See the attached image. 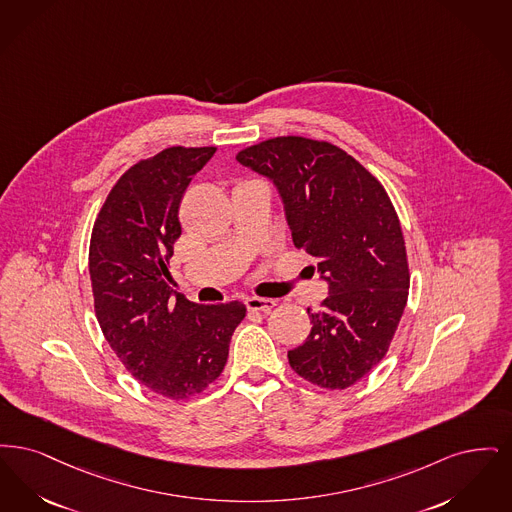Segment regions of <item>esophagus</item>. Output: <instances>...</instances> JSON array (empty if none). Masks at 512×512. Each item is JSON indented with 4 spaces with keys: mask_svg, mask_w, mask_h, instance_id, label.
Returning <instances> with one entry per match:
<instances>
[{
    "mask_svg": "<svg viewBox=\"0 0 512 512\" xmlns=\"http://www.w3.org/2000/svg\"><path fill=\"white\" fill-rule=\"evenodd\" d=\"M246 308L250 310V312H264L269 313L275 306H277V302L275 300H271V298H256V296H252V298H246Z\"/></svg>",
    "mask_w": 512,
    "mask_h": 512,
    "instance_id": "obj_1",
    "label": "esophagus"
}]
</instances>
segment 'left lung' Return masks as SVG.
Returning <instances> with one entry per match:
<instances>
[{"mask_svg":"<svg viewBox=\"0 0 512 512\" xmlns=\"http://www.w3.org/2000/svg\"><path fill=\"white\" fill-rule=\"evenodd\" d=\"M237 160L273 181L296 248L317 262L329 296L308 315L312 333L289 352L308 382L344 390L371 373L400 325L409 294L405 241L375 176L333 143L273 137Z\"/></svg>","mask_w":512,"mask_h":512,"instance_id":"obj_1","label":"left lung"}]
</instances>
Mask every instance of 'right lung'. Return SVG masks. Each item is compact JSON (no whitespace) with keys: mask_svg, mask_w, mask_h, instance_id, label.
Returning <instances> with one entry per match:
<instances>
[{"mask_svg":"<svg viewBox=\"0 0 512 512\" xmlns=\"http://www.w3.org/2000/svg\"><path fill=\"white\" fill-rule=\"evenodd\" d=\"M216 147H170L116 181L93 223L89 277L99 327L124 367L156 394L187 400L222 375L241 302L195 304L170 290L178 210Z\"/></svg>","mask_w":512,"mask_h":512,"instance_id":"add662e5","label":"right lung"}]
</instances>
